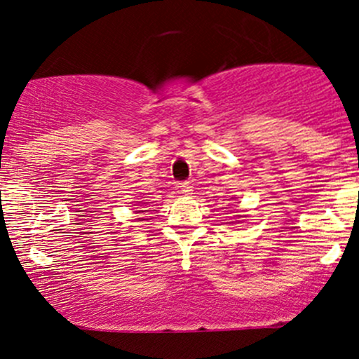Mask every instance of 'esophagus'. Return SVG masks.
<instances>
[{"label": "esophagus", "mask_w": 359, "mask_h": 359, "mask_svg": "<svg viewBox=\"0 0 359 359\" xmlns=\"http://www.w3.org/2000/svg\"><path fill=\"white\" fill-rule=\"evenodd\" d=\"M179 189H180V193L191 194V191H193V186H191V182H180Z\"/></svg>", "instance_id": "34e87169"}]
</instances>
